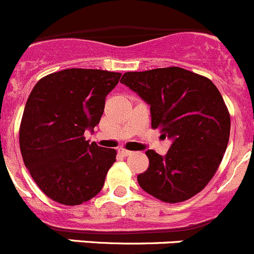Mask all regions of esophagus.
<instances>
[{"label":"esophagus","mask_w":254,"mask_h":254,"mask_svg":"<svg viewBox=\"0 0 254 254\" xmlns=\"http://www.w3.org/2000/svg\"><path fill=\"white\" fill-rule=\"evenodd\" d=\"M120 153H122L123 156H129V155H132V151H129V150H126V148H120Z\"/></svg>","instance_id":"esophagus-1"}]
</instances>
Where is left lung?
Segmentation results:
<instances>
[{
	"label": "left lung",
	"instance_id": "8db88e82",
	"mask_svg": "<svg viewBox=\"0 0 254 254\" xmlns=\"http://www.w3.org/2000/svg\"><path fill=\"white\" fill-rule=\"evenodd\" d=\"M121 83L150 106L151 127L173 139L162 157L146 151L148 169L139 186L164 203L190 199L208 185L223 160L230 116L210 79L179 66L128 71Z\"/></svg>",
	"mask_w": 254,
	"mask_h": 254
}]
</instances>
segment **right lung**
<instances>
[{"mask_svg":"<svg viewBox=\"0 0 254 254\" xmlns=\"http://www.w3.org/2000/svg\"><path fill=\"white\" fill-rule=\"evenodd\" d=\"M120 78L99 69H64L41 78L30 93L20 125L21 155L54 201L79 205L103 188L117 151L89 143L84 132L99 123Z\"/></svg>","mask_w":254,"mask_h":254,"instance_id":"add662e5","label":"right lung"}]
</instances>
